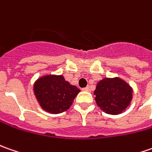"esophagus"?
I'll return each mask as SVG.
<instances>
[{
	"label": "esophagus",
	"instance_id": "1",
	"mask_svg": "<svg viewBox=\"0 0 152 152\" xmlns=\"http://www.w3.org/2000/svg\"><path fill=\"white\" fill-rule=\"evenodd\" d=\"M82 90L83 91H86V92H90L91 91V89H90V86H86V87H84V88H82Z\"/></svg>",
	"mask_w": 152,
	"mask_h": 152
}]
</instances>
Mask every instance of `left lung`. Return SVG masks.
I'll use <instances>...</instances> for the list:
<instances>
[{"instance_id": "obj_1", "label": "left lung", "mask_w": 152, "mask_h": 152, "mask_svg": "<svg viewBox=\"0 0 152 152\" xmlns=\"http://www.w3.org/2000/svg\"><path fill=\"white\" fill-rule=\"evenodd\" d=\"M95 101L102 111L108 114L118 115L126 110L133 98V88L124 79L105 77L97 82L93 92Z\"/></svg>"}]
</instances>
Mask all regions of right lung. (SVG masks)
Returning a JSON list of instances; mask_svg holds the SVG:
<instances>
[{
	"instance_id": "obj_1",
	"label": "right lung",
	"mask_w": 152,
	"mask_h": 152,
	"mask_svg": "<svg viewBox=\"0 0 152 152\" xmlns=\"http://www.w3.org/2000/svg\"><path fill=\"white\" fill-rule=\"evenodd\" d=\"M80 92L62 75L46 74L39 76L34 83V93L39 106L50 113L66 111Z\"/></svg>"
}]
</instances>
